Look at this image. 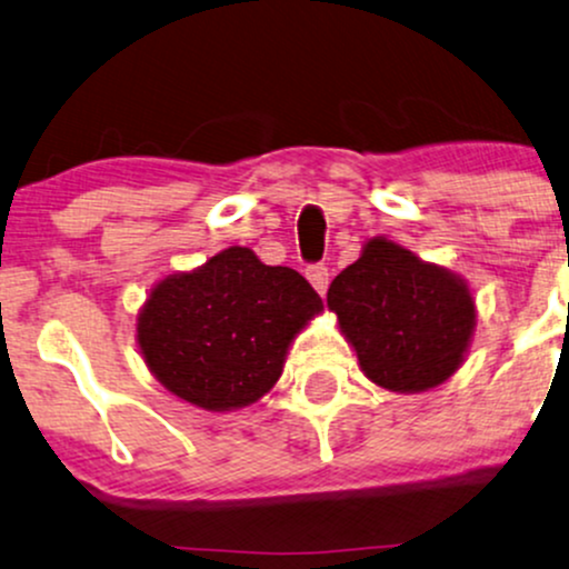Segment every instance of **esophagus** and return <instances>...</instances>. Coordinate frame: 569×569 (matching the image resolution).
<instances>
[{"instance_id": "obj_1", "label": "esophagus", "mask_w": 569, "mask_h": 569, "mask_svg": "<svg viewBox=\"0 0 569 569\" xmlns=\"http://www.w3.org/2000/svg\"><path fill=\"white\" fill-rule=\"evenodd\" d=\"M307 280H310L312 289L323 297L326 289H329V267H323V264L307 267Z\"/></svg>"}]
</instances>
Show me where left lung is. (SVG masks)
<instances>
[{
	"mask_svg": "<svg viewBox=\"0 0 569 569\" xmlns=\"http://www.w3.org/2000/svg\"><path fill=\"white\" fill-rule=\"evenodd\" d=\"M326 305L371 382L422 393L466 361L476 302L466 278L426 262L388 238H369L361 257L331 280Z\"/></svg>",
	"mask_w": 569,
	"mask_h": 569,
	"instance_id": "left-lung-1",
	"label": "left lung"
}]
</instances>
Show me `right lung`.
<instances>
[{"instance_id": "obj_1", "label": "right lung", "mask_w": 569, "mask_h": 569, "mask_svg": "<svg viewBox=\"0 0 569 569\" xmlns=\"http://www.w3.org/2000/svg\"><path fill=\"white\" fill-rule=\"evenodd\" d=\"M321 312V297L297 270L230 246L152 286L136 316V342L168 393L232 411L270 393L291 342Z\"/></svg>"}]
</instances>
